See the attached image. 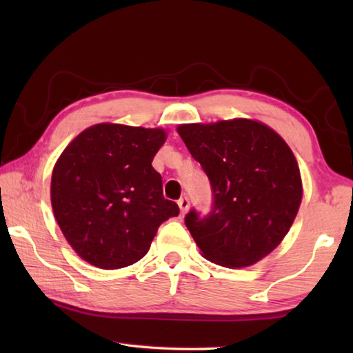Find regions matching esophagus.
I'll use <instances>...</instances> for the list:
<instances>
[{
  "mask_svg": "<svg viewBox=\"0 0 353 353\" xmlns=\"http://www.w3.org/2000/svg\"><path fill=\"white\" fill-rule=\"evenodd\" d=\"M177 205H179V208H181V213L182 214H185L188 212V208H190V201H188V198H181L177 201Z\"/></svg>",
  "mask_w": 353,
  "mask_h": 353,
  "instance_id": "1",
  "label": "esophagus"
}]
</instances>
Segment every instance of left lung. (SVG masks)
Listing matches in <instances>:
<instances>
[{"label": "left lung", "mask_w": 353, "mask_h": 353, "mask_svg": "<svg viewBox=\"0 0 353 353\" xmlns=\"http://www.w3.org/2000/svg\"><path fill=\"white\" fill-rule=\"evenodd\" d=\"M190 154L210 179L213 208L185 224L201 254L240 270L276 249L296 219L302 177L291 148L276 130L249 118L179 124Z\"/></svg>", "instance_id": "1"}]
</instances>
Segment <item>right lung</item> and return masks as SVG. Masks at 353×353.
Returning a JSON list of instances; mask_svg holds the SVG:
<instances>
[{"mask_svg":"<svg viewBox=\"0 0 353 353\" xmlns=\"http://www.w3.org/2000/svg\"><path fill=\"white\" fill-rule=\"evenodd\" d=\"M162 128L99 123L71 140L52 168L51 207L65 240L101 270L134 265L148 254L160 224L179 214L163 198L152 159Z\"/></svg>","mask_w":353,"mask_h":353,"instance_id":"right-lung-1","label":"right lung"}]
</instances>
